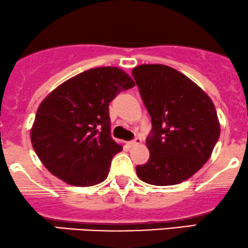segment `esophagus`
<instances>
[{
	"label": "esophagus",
	"mask_w": 248,
	"mask_h": 248,
	"mask_svg": "<svg viewBox=\"0 0 248 248\" xmlns=\"http://www.w3.org/2000/svg\"><path fill=\"white\" fill-rule=\"evenodd\" d=\"M141 142V139L139 138V137H136L135 139H133V140H131L130 142H129V145L130 146H136V145H139Z\"/></svg>",
	"instance_id": "esophagus-1"
}]
</instances>
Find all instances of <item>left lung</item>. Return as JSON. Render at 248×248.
<instances>
[{"label": "left lung", "mask_w": 248, "mask_h": 248, "mask_svg": "<svg viewBox=\"0 0 248 248\" xmlns=\"http://www.w3.org/2000/svg\"><path fill=\"white\" fill-rule=\"evenodd\" d=\"M132 75L152 122L150 159L137 166V175L150 185H177L210 158L220 135L216 109L196 83L171 67L141 65Z\"/></svg>", "instance_id": "1"}]
</instances>
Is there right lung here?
I'll return each mask as SVG.
<instances>
[{
  "label": "right lung",
  "instance_id": "add662e5",
  "mask_svg": "<svg viewBox=\"0 0 248 248\" xmlns=\"http://www.w3.org/2000/svg\"><path fill=\"white\" fill-rule=\"evenodd\" d=\"M135 82L117 67H98L60 84L38 108L31 142L54 176L89 187L107 179L122 147L110 136L109 103Z\"/></svg>",
  "mask_w": 248,
  "mask_h": 248
}]
</instances>
